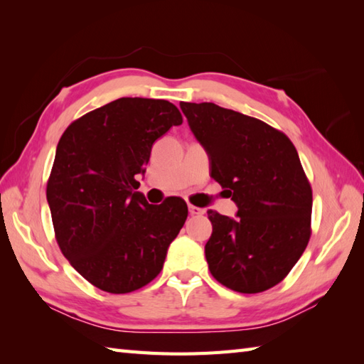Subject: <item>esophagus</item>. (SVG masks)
I'll use <instances>...</instances> for the list:
<instances>
[{"label":"esophagus","instance_id":"obj_1","mask_svg":"<svg viewBox=\"0 0 364 364\" xmlns=\"http://www.w3.org/2000/svg\"><path fill=\"white\" fill-rule=\"evenodd\" d=\"M205 210H202V208H197L194 205H189V214L191 215H198V214H203Z\"/></svg>","mask_w":364,"mask_h":364}]
</instances>
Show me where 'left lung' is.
Masks as SVG:
<instances>
[{
	"label": "left lung",
	"mask_w": 364,
	"mask_h": 364,
	"mask_svg": "<svg viewBox=\"0 0 364 364\" xmlns=\"http://www.w3.org/2000/svg\"><path fill=\"white\" fill-rule=\"evenodd\" d=\"M210 173L236 203V218L208 211L205 257L227 288L257 294L289 274L310 241L313 194L296 146L267 123L214 103H180Z\"/></svg>",
	"instance_id": "8db88e82"
}]
</instances>
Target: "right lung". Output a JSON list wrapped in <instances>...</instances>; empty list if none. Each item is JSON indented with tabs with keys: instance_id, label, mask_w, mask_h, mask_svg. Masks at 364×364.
I'll return each mask as SVG.
<instances>
[{
	"instance_id": "obj_1",
	"label": "right lung",
	"mask_w": 364,
	"mask_h": 364,
	"mask_svg": "<svg viewBox=\"0 0 364 364\" xmlns=\"http://www.w3.org/2000/svg\"><path fill=\"white\" fill-rule=\"evenodd\" d=\"M183 123L166 100L119 98L73 122L60 137L46 186L58 244L98 289L149 284L188 218L180 197L150 205L139 194L151 146Z\"/></svg>"
}]
</instances>
